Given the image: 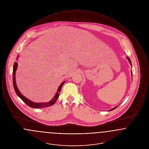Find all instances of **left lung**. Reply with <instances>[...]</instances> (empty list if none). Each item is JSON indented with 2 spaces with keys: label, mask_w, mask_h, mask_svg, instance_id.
I'll return each mask as SVG.
<instances>
[{
  "label": "left lung",
  "mask_w": 149,
  "mask_h": 149,
  "mask_svg": "<svg viewBox=\"0 0 149 149\" xmlns=\"http://www.w3.org/2000/svg\"><path fill=\"white\" fill-rule=\"evenodd\" d=\"M127 59L128 60V61H129V62H130V64H131V60H130V58H129V57H127ZM118 106H117V107H114V108H112V109H110V110H109V111H112V110H113V109H116V108H117V107Z\"/></svg>",
  "instance_id": "8db88e82"
}]
</instances>
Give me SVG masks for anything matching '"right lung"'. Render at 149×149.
Listing matches in <instances>:
<instances>
[{
    "instance_id": "1",
    "label": "right lung",
    "mask_w": 149,
    "mask_h": 149,
    "mask_svg": "<svg viewBox=\"0 0 149 149\" xmlns=\"http://www.w3.org/2000/svg\"><path fill=\"white\" fill-rule=\"evenodd\" d=\"M19 56H17V60L18 59ZM17 65L18 63L17 62H15L14 63V65H13V86H14V91L16 93V94H17V95L21 98V99L28 106L32 107V108H45V107H50L52 105H53L57 100V99H58V96H59V93L60 92V91L61 89V88L63 86V85L64 84V83L65 81L63 82L59 86L58 90L57 91V93L55 95V97H54V98L52 99L51 101L49 102H46V103H35L33 102L31 100H29V99L26 98L24 96H23L20 92L19 91V90L17 88V86L16 85V82H15V71L17 70Z\"/></svg>"
}]
</instances>
